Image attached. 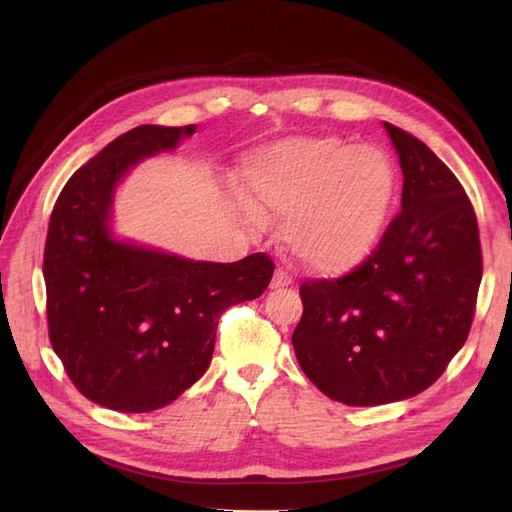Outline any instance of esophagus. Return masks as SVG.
I'll use <instances>...</instances> for the list:
<instances>
[{
  "instance_id": "obj_1",
  "label": "esophagus",
  "mask_w": 512,
  "mask_h": 512,
  "mask_svg": "<svg viewBox=\"0 0 512 512\" xmlns=\"http://www.w3.org/2000/svg\"><path fill=\"white\" fill-rule=\"evenodd\" d=\"M292 275L288 273L286 268H275V275H273V281H270V288H284V286H290L292 284Z\"/></svg>"
}]
</instances>
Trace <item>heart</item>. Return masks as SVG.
I'll return each instance as SVG.
<instances>
[{
    "mask_svg": "<svg viewBox=\"0 0 512 512\" xmlns=\"http://www.w3.org/2000/svg\"><path fill=\"white\" fill-rule=\"evenodd\" d=\"M246 187L266 209L286 215L284 239L310 268L343 273L378 242L394 198L389 158L372 145L336 136H295L259 151L244 169ZM255 224L264 215L246 206Z\"/></svg>",
    "mask_w": 512,
    "mask_h": 512,
    "instance_id": "1",
    "label": "heart"
}]
</instances>
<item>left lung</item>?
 I'll return each mask as SVG.
<instances>
[{
    "instance_id": "8db88e82",
    "label": "left lung",
    "mask_w": 512,
    "mask_h": 512,
    "mask_svg": "<svg viewBox=\"0 0 512 512\" xmlns=\"http://www.w3.org/2000/svg\"><path fill=\"white\" fill-rule=\"evenodd\" d=\"M402 209L339 279H306L292 332L297 361L325 396L350 407L405 400L431 387L469 339L482 281L480 228L453 171L405 129Z\"/></svg>"
}]
</instances>
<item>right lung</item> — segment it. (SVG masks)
Masks as SVG:
<instances>
[{
  "label": "right lung",
  "mask_w": 512,
  "mask_h": 512,
  "mask_svg": "<svg viewBox=\"0 0 512 512\" xmlns=\"http://www.w3.org/2000/svg\"><path fill=\"white\" fill-rule=\"evenodd\" d=\"M195 125H140L65 182L50 215L43 279L52 350L85 398L114 411L169 405L211 363L217 321L268 288L275 262H191L116 242V182L134 162L178 145Z\"/></svg>",
  "instance_id": "right-lung-1"
}]
</instances>
